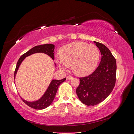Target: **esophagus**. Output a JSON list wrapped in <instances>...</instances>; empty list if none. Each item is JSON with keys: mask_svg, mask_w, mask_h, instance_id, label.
<instances>
[{"mask_svg": "<svg viewBox=\"0 0 134 134\" xmlns=\"http://www.w3.org/2000/svg\"><path fill=\"white\" fill-rule=\"evenodd\" d=\"M72 78H73V77H72V76H68L66 77V79L68 80H70V79H72Z\"/></svg>", "mask_w": 134, "mask_h": 134, "instance_id": "obj_1", "label": "esophagus"}]
</instances>
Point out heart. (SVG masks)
<instances>
[{"label":"heart","mask_w":134,"mask_h":134,"mask_svg":"<svg viewBox=\"0 0 134 134\" xmlns=\"http://www.w3.org/2000/svg\"><path fill=\"white\" fill-rule=\"evenodd\" d=\"M99 58V51L94 44L74 42L64 46L61 55L56 56L55 61L61 69H66L71 64L74 73L87 76L94 71Z\"/></svg>","instance_id":"heart-1"}]
</instances>
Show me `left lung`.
Here are the masks:
<instances>
[{
    "label": "left lung",
    "mask_w": 134,
    "mask_h": 134,
    "mask_svg": "<svg viewBox=\"0 0 134 134\" xmlns=\"http://www.w3.org/2000/svg\"><path fill=\"white\" fill-rule=\"evenodd\" d=\"M102 55L99 66L91 75L80 78L76 94L83 104L94 106L110 94L115 87L116 62L111 52L103 44L94 41Z\"/></svg>",
    "instance_id": "left-lung-1"
}]
</instances>
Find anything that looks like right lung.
Here are the masks:
<instances>
[{"instance_id":"right-lung-1","label":"right lung","mask_w":134,"mask_h":134,"mask_svg":"<svg viewBox=\"0 0 134 134\" xmlns=\"http://www.w3.org/2000/svg\"><path fill=\"white\" fill-rule=\"evenodd\" d=\"M54 49L55 45L52 44H44L42 45H38L35 46L32 48L29 51H28L25 54L22 55L19 59L16 65L15 70L14 71V79L17 74V71L19 69L20 65L26 57L35 53H41L46 54L52 58V60H54ZM66 78L62 80H56L53 79L48 87L46 92H44L43 95L39 99L34 102H28L22 98L21 99L28 106L36 109H43L47 108L52 103V101L54 100L55 95L57 92L59 86L64 81H65Z\"/></svg>"}]
</instances>
